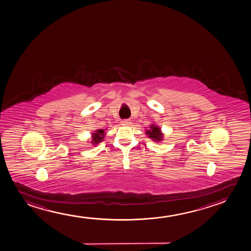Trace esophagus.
<instances>
[{
    "label": "esophagus",
    "mask_w": 251,
    "mask_h": 251,
    "mask_svg": "<svg viewBox=\"0 0 251 251\" xmlns=\"http://www.w3.org/2000/svg\"><path fill=\"white\" fill-rule=\"evenodd\" d=\"M121 124H122V125H124V126H127V125H130L131 120L122 121Z\"/></svg>",
    "instance_id": "obj_1"
}]
</instances>
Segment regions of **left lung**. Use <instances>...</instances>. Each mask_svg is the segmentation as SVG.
<instances>
[{
  "label": "left lung",
  "mask_w": 251,
  "mask_h": 251,
  "mask_svg": "<svg viewBox=\"0 0 251 251\" xmlns=\"http://www.w3.org/2000/svg\"><path fill=\"white\" fill-rule=\"evenodd\" d=\"M145 133L148 137L153 140V142H160L163 140L164 134L161 132V128L157 126L156 124H151Z\"/></svg>",
  "instance_id": "left-lung-1"
}]
</instances>
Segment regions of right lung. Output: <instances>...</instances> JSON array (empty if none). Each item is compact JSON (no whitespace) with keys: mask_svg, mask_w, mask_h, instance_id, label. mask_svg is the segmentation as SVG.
Segmentation results:
<instances>
[{"mask_svg":"<svg viewBox=\"0 0 251 251\" xmlns=\"http://www.w3.org/2000/svg\"><path fill=\"white\" fill-rule=\"evenodd\" d=\"M106 133L104 129H97L91 134V143L92 145H98L103 141Z\"/></svg>","mask_w":251,"mask_h":251,"instance_id":"right-lung-1","label":"right lung"}]
</instances>
